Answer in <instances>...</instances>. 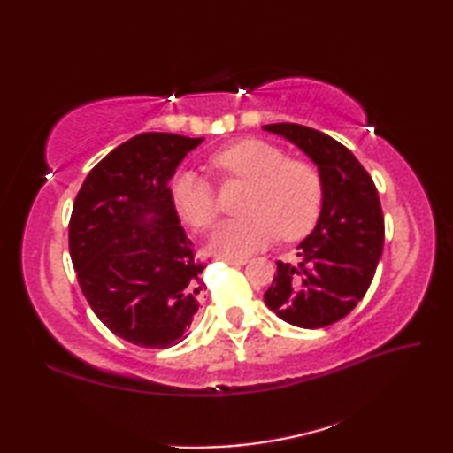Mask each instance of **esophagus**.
<instances>
[{
	"mask_svg": "<svg viewBox=\"0 0 453 453\" xmlns=\"http://www.w3.org/2000/svg\"><path fill=\"white\" fill-rule=\"evenodd\" d=\"M221 263H227V265H245L247 263V258H234V257H224V258H219Z\"/></svg>",
	"mask_w": 453,
	"mask_h": 453,
	"instance_id": "obj_1",
	"label": "esophagus"
}]
</instances>
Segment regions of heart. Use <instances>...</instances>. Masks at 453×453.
I'll list each match as a JSON object with an SVG mask.
<instances>
[{
    "label": "heart",
    "instance_id": "1",
    "mask_svg": "<svg viewBox=\"0 0 453 453\" xmlns=\"http://www.w3.org/2000/svg\"><path fill=\"white\" fill-rule=\"evenodd\" d=\"M210 169L221 179L249 180L242 218L226 219L210 237V251L242 258L273 243L278 235L300 239L315 226L323 206V180L307 161L288 159L271 142L247 138L214 151ZM171 200L190 227L204 232L218 218V200L195 171L171 182Z\"/></svg>",
    "mask_w": 453,
    "mask_h": 453
}]
</instances>
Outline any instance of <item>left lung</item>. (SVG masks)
Listing matches in <instances>:
<instances>
[{
  "label": "left lung",
  "mask_w": 453,
  "mask_h": 453,
  "mask_svg": "<svg viewBox=\"0 0 453 453\" xmlns=\"http://www.w3.org/2000/svg\"><path fill=\"white\" fill-rule=\"evenodd\" d=\"M296 143L323 180V206L313 232L297 245V263H276L265 303L286 323L321 329L349 315L368 292L383 251L378 188L349 148L292 122L263 127Z\"/></svg>",
  "instance_id": "1"
}]
</instances>
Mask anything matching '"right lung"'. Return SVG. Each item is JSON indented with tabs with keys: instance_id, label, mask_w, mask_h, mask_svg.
<instances>
[{
	"instance_id": "add662e5",
	"label": "right lung",
	"mask_w": 453,
	"mask_h": 453,
	"mask_svg": "<svg viewBox=\"0 0 453 453\" xmlns=\"http://www.w3.org/2000/svg\"><path fill=\"white\" fill-rule=\"evenodd\" d=\"M204 138L146 132L95 165L75 196L70 255L93 313L120 339L169 349L198 311L206 263L173 206L169 180Z\"/></svg>"
}]
</instances>
